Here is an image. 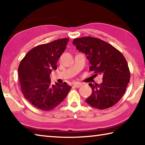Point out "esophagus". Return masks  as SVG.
Here are the masks:
<instances>
[{
  "label": "esophagus",
  "mask_w": 145,
  "mask_h": 145,
  "mask_svg": "<svg viewBox=\"0 0 145 145\" xmlns=\"http://www.w3.org/2000/svg\"><path fill=\"white\" fill-rule=\"evenodd\" d=\"M73 86L75 87V88H79L80 87L82 86V84L79 83V82H75L74 84H73Z\"/></svg>",
  "instance_id": "34e87169"
}]
</instances>
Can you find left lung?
<instances>
[{"mask_svg":"<svg viewBox=\"0 0 145 145\" xmlns=\"http://www.w3.org/2000/svg\"><path fill=\"white\" fill-rule=\"evenodd\" d=\"M73 44L87 56L90 71L103 75L101 84H89L92 94L86 99L87 103L99 110L113 106L122 98L130 80L124 56L110 44L92 37L75 39Z\"/></svg>","mask_w":145,"mask_h":145,"instance_id":"left-lung-1","label":"left lung"}]
</instances>
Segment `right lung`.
<instances>
[{
    "mask_svg": "<svg viewBox=\"0 0 145 145\" xmlns=\"http://www.w3.org/2000/svg\"><path fill=\"white\" fill-rule=\"evenodd\" d=\"M69 39L54 40L39 45L29 51L21 61L18 75L25 98L43 111L54 109L63 101L71 87L51 84L49 76L56 70L57 60L66 49Z\"/></svg>",
    "mask_w": 145,
    "mask_h": 145,
    "instance_id": "add662e5",
    "label": "right lung"
}]
</instances>
